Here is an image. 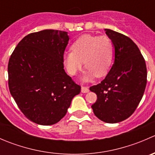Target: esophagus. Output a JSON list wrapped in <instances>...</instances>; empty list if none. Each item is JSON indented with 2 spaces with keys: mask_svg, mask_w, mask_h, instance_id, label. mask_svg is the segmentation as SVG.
Listing matches in <instances>:
<instances>
[{
  "mask_svg": "<svg viewBox=\"0 0 155 155\" xmlns=\"http://www.w3.org/2000/svg\"><path fill=\"white\" fill-rule=\"evenodd\" d=\"M81 91L82 93H87V92H89V87L87 86H82L81 88Z\"/></svg>",
  "mask_w": 155,
  "mask_h": 155,
  "instance_id": "obj_1",
  "label": "esophagus"
}]
</instances>
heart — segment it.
<instances>
[{
	"instance_id": "b5f03b06",
	"label": "heart",
	"mask_w": 155,
	"mask_h": 155,
	"mask_svg": "<svg viewBox=\"0 0 155 155\" xmlns=\"http://www.w3.org/2000/svg\"><path fill=\"white\" fill-rule=\"evenodd\" d=\"M71 49L64 54V63L70 74L76 75L85 64L87 69L83 77L85 82L95 76L107 75L113 57V45L109 37L85 34L73 43Z\"/></svg>"
}]
</instances>
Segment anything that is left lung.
Segmentation results:
<instances>
[{"mask_svg": "<svg viewBox=\"0 0 155 155\" xmlns=\"http://www.w3.org/2000/svg\"><path fill=\"white\" fill-rule=\"evenodd\" d=\"M105 31L115 48V61L105 79L90 87L97 97L91 108L100 120L114 124L129 118L138 107L146 86L147 69L143 54L130 38Z\"/></svg>", "mask_w": 155, "mask_h": 155, "instance_id": "left-lung-1", "label": "left lung"}]
</instances>
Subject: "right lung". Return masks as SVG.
<instances>
[{"mask_svg":"<svg viewBox=\"0 0 155 155\" xmlns=\"http://www.w3.org/2000/svg\"><path fill=\"white\" fill-rule=\"evenodd\" d=\"M68 32L43 30L24 37L11 54L8 84L22 113L36 124L51 125L64 117L81 91L64 69Z\"/></svg>","mask_w":155,"mask_h":155,"instance_id":"right-lung-1","label":"right lung"}]
</instances>
